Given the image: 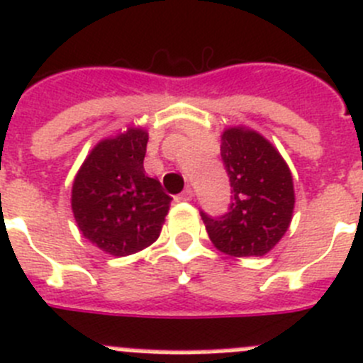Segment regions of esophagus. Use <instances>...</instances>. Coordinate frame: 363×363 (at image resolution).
Segmentation results:
<instances>
[{
	"mask_svg": "<svg viewBox=\"0 0 363 363\" xmlns=\"http://www.w3.org/2000/svg\"><path fill=\"white\" fill-rule=\"evenodd\" d=\"M191 199H193V189L191 188H186L184 191L179 193V195H177L179 202H189Z\"/></svg>",
	"mask_w": 363,
	"mask_h": 363,
	"instance_id": "esophagus-1",
	"label": "esophagus"
}]
</instances>
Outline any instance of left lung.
<instances>
[{
	"mask_svg": "<svg viewBox=\"0 0 363 363\" xmlns=\"http://www.w3.org/2000/svg\"><path fill=\"white\" fill-rule=\"evenodd\" d=\"M220 154L233 195L223 216L201 211L209 240L235 258L265 256L292 222L296 195L289 164L269 140L245 127L222 132Z\"/></svg>",
	"mask_w": 363,
	"mask_h": 363,
	"instance_id": "left-lung-1",
	"label": "left lung"
}]
</instances>
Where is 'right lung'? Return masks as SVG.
<instances>
[{
    "mask_svg": "<svg viewBox=\"0 0 363 363\" xmlns=\"http://www.w3.org/2000/svg\"><path fill=\"white\" fill-rule=\"evenodd\" d=\"M148 132L128 127L101 140L74 175L71 209L80 233L111 256H128L161 235L172 197L145 174Z\"/></svg>",
    "mask_w": 363,
    "mask_h": 363,
    "instance_id": "add662e5",
    "label": "right lung"
}]
</instances>
